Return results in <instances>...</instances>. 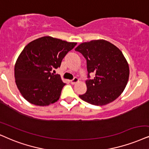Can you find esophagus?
Masks as SVG:
<instances>
[{
	"label": "esophagus",
	"mask_w": 149,
	"mask_h": 149,
	"mask_svg": "<svg viewBox=\"0 0 149 149\" xmlns=\"http://www.w3.org/2000/svg\"><path fill=\"white\" fill-rule=\"evenodd\" d=\"M77 82H78V79L77 78H74L71 80V83L72 84H74L75 83H76Z\"/></svg>",
	"instance_id": "34e87169"
}]
</instances>
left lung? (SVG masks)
Masks as SVG:
<instances>
[{
	"instance_id": "left-lung-1",
	"label": "left lung",
	"mask_w": 149,
	"mask_h": 149,
	"mask_svg": "<svg viewBox=\"0 0 149 149\" xmlns=\"http://www.w3.org/2000/svg\"><path fill=\"white\" fill-rule=\"evenodd\" d=\"M86 61V91L79 95L82 100L102 106L111 102L120 95L127 85L129 67L122 52L104 40L81 43L75 49ZM95 77L90 79V73Z\"/></svg>"
}]
</instances>
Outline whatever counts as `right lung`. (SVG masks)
<instances>
[{
	"label": "right lung",
	"mask_w": 149,
	"mask_h": 149,
	"mask_svg": "<svg viewBox=\"0 0 149 149\" xmlns=\"http://www.w3.org/2000/svg\"><path fill=\"white\" fill-rule=\"evenodd\" d=\"M76 44L44 36L26 45L14 68L17 87L26 100L47 106L60 98L65 83L60 75L51 71L61 67L63 58Z\"/></svg>",
	"instance_id": "obj_1"
}]
</instances>
